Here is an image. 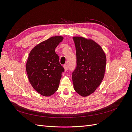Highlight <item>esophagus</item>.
<instances>
[{
  "instance_id": "obj_1",
  "label": "esophagus",
  "mask_w": 132,
  "mask_h": 132,
  "mask_svg": "<svg viewBox=\"0 0 132 132\" xmlns=\"http://www.w3.org/2000/svg\"><path fill=\"white\" fill-rule=\"evenodd\" d=\"M63 67H64V68L65 71H67V70H68V65L67 64H64V65H63Z\"/></svg>"
}]
</instances>
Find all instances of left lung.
Masks as SVG:
<instances>
[{"label":"left lung","mask_w":132,"mask_h":132,"mask_svg":"<svg viewBox=\"0 0 132 132\" xmlns=\"http://www.w3.org/2000/svg\"><path fill=\"white\" fill-rule=\"evenodd\" d=\"M77 67L72 73L74 89L81 96L93 93L104 77L106 57L101 47L90 39L73 37Z\"/></svg>","instance_id":"left-lung-1"}]
</instances>
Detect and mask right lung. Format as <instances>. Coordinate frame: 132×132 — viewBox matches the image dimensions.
Returning <instances> with one entry per match:
<instances>
[{"instance_id":"obj_1","label":"right lung","mask_w":132,"mask_h":132,"mask_svg":"<svg viewBox=\"0 0 132 132\" xmlns=\"http://www.w3.org/2000/svg\"><path fill=\"white\" fill-rule=\"evenodd\" d=\"M63 39L53 36L36 46L28 57L26 69L29 81L39 94L50 96L57 91L64 68L59 63L55 48Z\"/></svg>"}]
</instances>
